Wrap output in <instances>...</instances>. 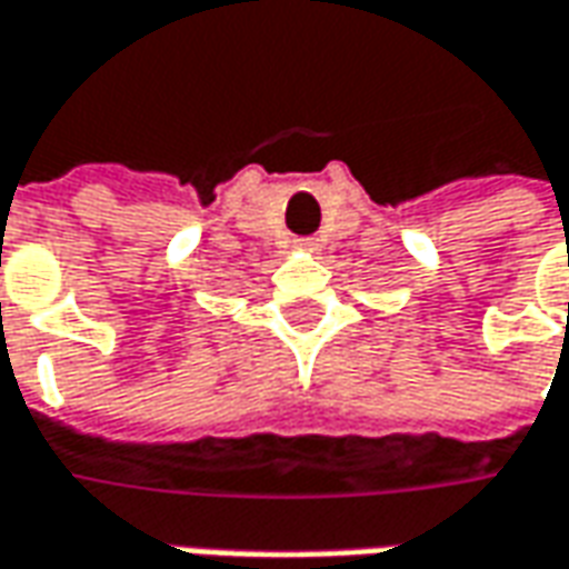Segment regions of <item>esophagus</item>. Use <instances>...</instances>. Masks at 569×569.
Segmentation results:
<instances>
[{
	"instance_id": "1",
	"label": "esophagus",
	"mask_w": 569,
	"mask_h": 569,
	"mask_svg": "<svg viewBox=\"0 0 569 569\" xmlns=\"http://www.w3.org/2000/svg\"><path fill=\"white\" fill-rule=\"evenodd\" d=\"M303 247H319V243H316L312 238H307V240H303Z\"/></svg>"
}]
</instances>
